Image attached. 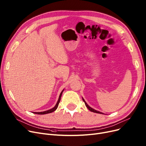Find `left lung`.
Returning <instances> with one entry per match:
<instances>
[{
    "instance_id": "8db88e82",
    "label": "left lung",
    "mask_w": 146,
    "mask_h": 146,
    "mask_svg": "<svg viewBox=\"0 0 146 146\" xmlns=\"http://www.w3.org/2000/svg\"><path fill=\"white\" fill-rule=\"evenodd\" d=\"M83 99V102H85V105H86V106L87 107V108H88V110H90V111H92V112H95V113H101V114H104L102 112H99V111H96V110H94V109H93L92 108H91L90 106H89L88 104H87V103L85 102V101L84 100V99L83 98H82Z\"/></svg>"
}]
</instances>
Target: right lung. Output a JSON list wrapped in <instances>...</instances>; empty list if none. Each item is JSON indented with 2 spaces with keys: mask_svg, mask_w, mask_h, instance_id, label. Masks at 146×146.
I'll use <instances>...</instances> for the list:
<instances>
[{
  "mask_svg": "<svg viewBox=\"0 0 146 146\" xmlns=\"http://www.w3.org/2000/svg\"><path fill=\"white\" fill-rule=\"evenodd\" d=\"M63 90H64V89L61 91V92L60 93V96H59V98H58V101H57V104H56V105H55V106L54 107V108H52V109H51V110H48V111H44V112H33V113H36V114H40V115H43V114H47V113H51V112H54V111H56V110H57V107H58V104H59V102H60V99H61V95H62V94H63Z\"/></svg>",
  "mask_w": 146,
  "mask_h": 146,
  "instance_id": "obj_1",
  "label": "right lung"
}]
</instances>
